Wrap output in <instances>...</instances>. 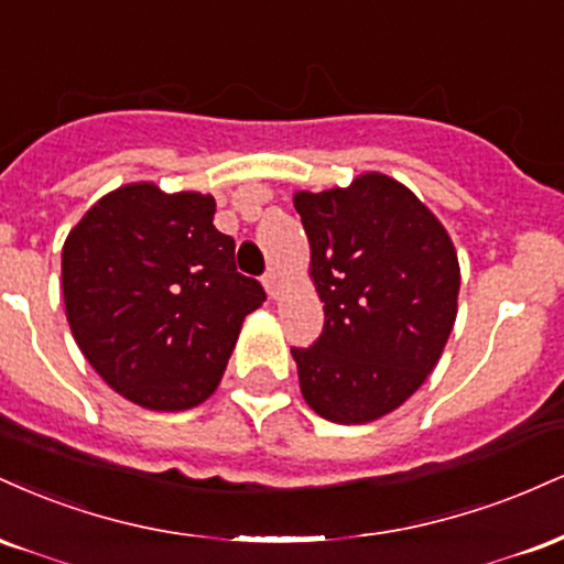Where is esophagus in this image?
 Instances as JSON below:
<instances>
[{
	"mask_svg": "<svg viewBox=\"0 0 564 564\" xmlns=\"http://www.w3.org/2000/svg\"><path fill=\"white\" fill-rule=\"evenodd\" d=\"M262 283H264V291H268L270 296L281 294V289H283V275H281V270L270 268L268 273L262 275Z\"/></svg>",
	"mask_w": 564,
	"mask_h": 564,
	"instance_id": "esophagus-1",
	"label": "esophagus"
}]
</instances>
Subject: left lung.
<instances>
[{
    "instance_id": "1",
    "label": "left lung",
    "mask_w": 564,
    "mask_h": 564,
    "mask_svg": "<svg viewBox=\"0 0 564 564\" xmlns=\"http://www.w3.org/2000/svg\"><path fill=\"white\" fill-rule=\"evenodd\" d=\"M326 323L291 347L307 405L366 424L403 405L437 366L456 321V249L437 217L387 174L296 193Z\"/></svg>"
}]
</instances>
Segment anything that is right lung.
I'll return each instance as SVG.
<instances>
[{"mask_svg":"<svg viewBox=\"0 0 564 564\" xmlns=\"http://www.w3.org/2000/svg\"><path fill=\"white\" fill-rule=\"evenodd\" d=\"M215 198L124 185L63 246V300L84 358L151 411H185L217 390L241 323L264 289L236 268Z\"/></svg>","mask_w":564,"mask_h":564,"instance_id":"1","label":"right lung"}]
</instances>
